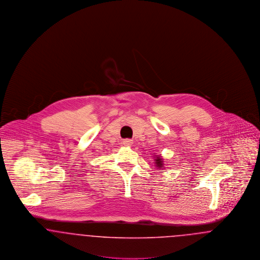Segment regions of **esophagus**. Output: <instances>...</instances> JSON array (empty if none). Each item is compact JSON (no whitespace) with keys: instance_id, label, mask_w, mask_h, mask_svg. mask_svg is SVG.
Returning a JSON list of instances; mask_svg holds the SVG:
<instances>
[{"instance_id":"34e87169","label":"esophagus","mask_w":260,"mask_h":260,"mask_svg":"<svg viewBox=\"0 0 260 260\" xmlns=\"http://www.w3.org/2000/svg\"><path fill=\"white\" fill-rule=\"evenodd\" d=\"M133 143H134V141L132 139H124V140H123V144L124 146H127V147L132 146Z\"/></svg>"}]
</instances>
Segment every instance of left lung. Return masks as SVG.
Masks as SVG:
<instances>
[{"instance_id":"1","label":"left lung","mask_w":260,"mask_h":260,"mask_svg":"<svg viewBox=\"0 0 260 260\" xmlns=\"http://www.w3.org/2000/svg\"><path fill=\"white\" fill-rule=\"evenodd\" d=\"M154 162L156 164V167L158 168V169H160V170H162V169H165L164 168V161H162V158H161L160 155H155L154 156Z\"/></svg>"}]
</instances>
